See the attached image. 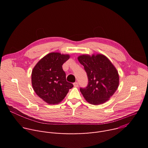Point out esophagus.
I'll use <instances>...</instances> for the list:
<instances>
[{
    "mask_svg": "<svg viewBox=\"0 0 148 148\" xmlns=\"http://www.w3.org/2000/svg\"><path fill=\"white\" fill-rule=\"evenodd\" d=\"M73 85H74V87H77L78 86V82H75L73 84Z\"/></svg>",
    "mask_w": 148,
    "mask_h": 148,
    "instance_id": "esophagus-1",
    "label": "esophagus"
}]
</instances>
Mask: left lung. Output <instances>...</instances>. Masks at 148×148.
<instances>
[{
	"instance_id": "1",
	"label": "left lung",
	"mask_w": 148,
	"mask_h": 148,
	"mask_svg": "<svg viewBox=\"0 0 148 148\" xmlns=\"http://www.w3.org/2000/svg\"><path fill=\"white\" fill-rule=\"evenodd\" d=\"M78 60L84 66L88 81L86 88H80L84 98L93 105L108 101L119 86V75L115 67L102 54L82 55Z\"/></svg>"
}]
</instances>
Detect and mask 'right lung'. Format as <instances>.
<instances>
[{
    "instance_id": "add662e5",
    "label": "right lung",
    "mask_w": 148,
    "mask_h": 148,
    "mask_svg": "<svg viewBox=\"0 0 148 148\" xmlns=\"http://www.w3.org/2000/svg\"><path fill=\"white\" fill-rule=\"evenodd\" d=\"M69 55L51 53L41 58L34 67L32 83L36 94L49 104H57L65 98L73 84L66 81L62 66Z\"/></svg>"
}]
</instances>
